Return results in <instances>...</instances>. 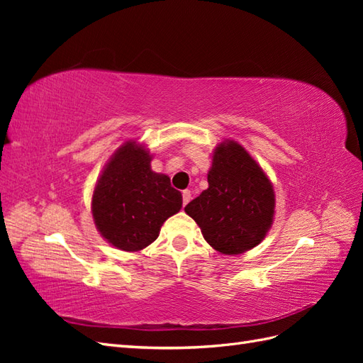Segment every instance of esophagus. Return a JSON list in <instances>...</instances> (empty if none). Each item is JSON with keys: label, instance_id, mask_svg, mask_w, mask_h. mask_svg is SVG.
Here are the masks:
<instances>
[{"label": "esophagus", "instance_id": "1", "mask_svg": "<svg viewBox=\"0 0 363 363\" xmlns=\"http://www.w3.org/2000/svg\"><path fill=\"white\" fill-rule=\"evenodd\" d=\"M182 195H183V204L186 206V204H188V203L191 201V199H192V196H191V191H189V189H184V191L182 192Z\"/></svg>", "mask_w": 363, "mask_h": 363}]
</instances>
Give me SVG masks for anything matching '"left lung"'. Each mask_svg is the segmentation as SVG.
<instances>
[{
    "label": "left lung",
    "instance_id": "left-lung-1",
    "mask_svg": "<svg viewBox=\"0 0 363 363\" xmlns=\"http://www.w3.org/2000/svg\"><path fill=\"white\" fill-rule=\"evenodd\" d=\"M208 188L184 207L207 244L221 255L259 245L274 219L276 195L267 174L247 150L225 140L213 151Z\"/></svg>",
    "mask_w": 363,
    "mask_h": 363
}]
</instances>
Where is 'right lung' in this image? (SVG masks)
<instances>
[{
  "label": "right lung",
  "mask_w": 363,
  "mask_h": 363,
  "mask_svg": "<svg viewBox=\"0 0 363 363\" xmlns=\"http://www.w3.org/2000/svg\"><path fill=\"white\" fill-rule=\"evenodd\" d=\"M150 163V152L128 140L116 150L95 184V225L119 250L148 247L163 223L182 208V194L172 188L168 175L151 171Z\"/></svg>",
  "instance_id": "add662e5"
}]
</instances>
